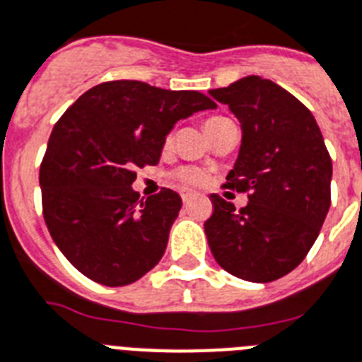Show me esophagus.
I'll use <instances>...</instances> for the list:
<instances>
[{"instance_id": "34e87169", "label": "esophagus", "mask_w": 362, "mask_h": 362, "mask_svg": "<svg viewBox=\"0 0 362 362\" xmlns=\"http://www.w3.org/2000/svg\"><path fill=\"white\" fill-rule=\"evenodd\" d=\"M191 199H193V193H182V201H184V204H187V202L191 201Z\"/></svg>"}]
</instances>
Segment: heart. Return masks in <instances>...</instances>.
<instances>
[{
  "label": "heart",
  "mask_w": 362,
  "mask_h": 362,
  "mask_svg": "<svg viewBox=\"0 0 362 362\" xmlns=\"http://www.w3.org/2000/svg\"><path fill=\"white\" fill-rule=\"evenodd\" d=\"M219 119H221V117L208 119L204 128L208 130V128ZM169 143H171V137H167V145H169ZM173 180H175L176 184H180L182 187H199L206 182V173L202 171V169H199V167H180V169H176V171L173 173Z\"/></svg>",
  "instance_id": "1"
}]
</instances>
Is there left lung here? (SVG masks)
Returning <instances> with one entry per match:
<instances>
[{
  "label": "left lung",
  "instance_id": "1",
  "mask_svg": "<svg viewBox=\"0 0 362 362\" xmlns=\"http://www.w3.org/2000/svg\"><path fill=\"white\" fill-rule=\"evenodd\" d=\"M210 96L242 124L227 187L249 193V202L236 210L210 197L208 245L234 277L272 283L303 262L318 238L331 206V156L313 113L269 79L247 76Z\"/></svg>",
  "mask_w": 362,
  "mask_h": 362
}]
</instances>
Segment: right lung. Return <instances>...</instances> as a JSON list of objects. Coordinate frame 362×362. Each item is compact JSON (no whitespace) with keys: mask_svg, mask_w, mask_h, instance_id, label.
Wrapping results in <instances>:
<instances>
[{"mask_svg":"<svg viewBox=\"0 0 362 362\" xmlns=\"http://www.w3.org/2000/svg\"><path fill=\"white\" fill-rule=\"evenodd\" d=\"M216 107L197 90L119 79L96 85L64 111L38 182L46 227L78 272L104 286H126L160 262L182 199L165 187L139 199L135 169L160 161L178 120Z\"/></svg>","mask_w":362,"mask_h":362,"instance_id":"1","label":"right lung"}]
</instances>
